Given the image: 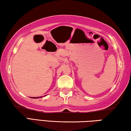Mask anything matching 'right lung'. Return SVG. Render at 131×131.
<instances>
[{"mask_svg": "<svg viewBox=\"0 0 131 131\" xmlns=\"http://www.w3.org/2000/svg\"><path fill=\"white\" fill-rule=\"evenodd\" d=\"M39 97H42V96H40V97H32V98H39Z\"/></svg>", "mask_w": 131, "mask_h": 131, "instance_id": "right-lung-1", "label": "right lung"}]
</instances>
